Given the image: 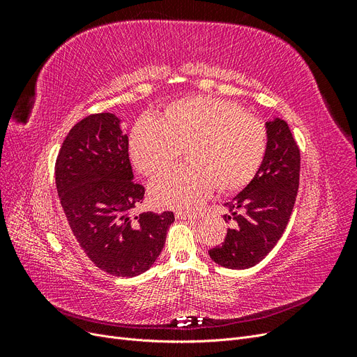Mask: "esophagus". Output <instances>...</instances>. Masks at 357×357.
<instances>
[{
    "label": "esophagus",
    "instance_id": "esophagus-1",
    "mask_svg": "<svg viewBox=\"0 0 357 357\" xmlns=\"http://www.w3.org/2000/svg\"><path fill=\"white\" fill-rule=\"evenodd\" d=\"M176 218H177V219H183V220H188V219H198V214H197V213H189V211H181V210H177V211H176Z\"/></svg>",
    "mask_w": 357,
    "mask_h": 357
}]
</instances>
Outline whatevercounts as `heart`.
<instances>
[{
  "instance_id": "1",
  "label": "heart",
  "mask_w": 357,
  "mask_h": 357,
  "mask_svg": "<svg viewBox=\"0 0 357 357\" xmlns=\"http://www.w3.org/2000/svg\"><path fill=\"white\" fill-rule=\"evenodd\" d=\"M183 149L189 165L168 171L150 193L164 207L192 210L215 185L229 193L253 180L265 156L266 128L234 101L192 96L169 104L160 119H139L129 138L134 164L147 177L174 165Z\"/></svg>"
}]
</instances>
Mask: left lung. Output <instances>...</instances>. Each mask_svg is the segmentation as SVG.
<instances>
[{
  "label": "left lung",
  "instance_id": "left-lung-1",
  "mask_svg": "<svg viewBox=\"0 0 357 357\" xmlns=\"http://www.w3.org/2000/svg\"><path fill=\"white\" fill-rule=\"evenodd\" d=\"M268 143L262 165L248 186L226 202L234 220L222 245L208 250L213 261L229 269L255 266L282 238L299 189L301 152L282 119L266 123Z\"/></svg>",
  "mask_w": 357,
  "mask_h": 357
}]
</instances>
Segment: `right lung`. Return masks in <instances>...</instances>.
I'll list each match as a JSON object with an SVG mask.
<instances>
[{"label":"right lung","mask_w":357,"mask_h":357,"mask_svg":"<svg viewBox=\"0 0 357 357\" xmlns=\"http://www.w3.org/2000/svg\"><path fill=\"white\" fill-rule=\"evenodd\" d=\"M55 178L73 235L96 266L135 277L155 264L174 213L131 215L144 188L132 180L121 119L96 113L75 123L59 149Z\"/></svg>","instance_id":"add662e5"}]
</instances>
